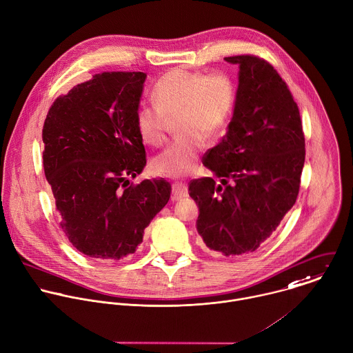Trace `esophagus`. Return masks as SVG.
Segmentation results:
<instances>
[{
	"label": "esophagus",
	"instance_id": "obj_1",
	"mask_svg": "<svg viewBox=\"0 0 353 353\" xmlns=\"http://www.w3.org/2000/svg\"><path fill=\"white\" fill-rule=\"evenodd\" d=\"M188 195V188L183 183H173L172 185V201H179Z\"/></svg>",
	"mask_w": 353,
	"mask_h": 353
}]
</instances>
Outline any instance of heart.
I'll return each instance as SVG.
<instances>
[{
	"label": "heart",
	"instance_id": "obj_1",
	"mask_svg": "<svg viewBox=\"0 0 353 353\" xmlns=\"http://www.w3.org/2000/svg\"><path fill=\"white\" fill-rule=\"evenodd\" d=\"M155 105H141L136 112V129L144 144L165 143L166 119L176 117L179 137L151 161L157 174L183 177L191 173L203 150L205 136L216 134L227 122L235 100L234 83L223 72L173 68L152 89Z\"/></svg>",
	"mask_w": 353,
	"mask_h": 353
}]
</instances>
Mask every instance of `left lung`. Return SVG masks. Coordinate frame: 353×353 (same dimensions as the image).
<instances>
[{
	"mask_svg": "<svg viewBox=\"0 0 353 353\" xmlns=\"http://www.w3.org/2000/svg\"><path fill=\"white\" fill-rule=\"evenodd\" d=\"M239 65L227 134L203 158L212 177L190 183L198 234L223 256L257 250L296 203L305 161L297 103L265 60L231 56Z\"/></svg>",
	"mask_w": 353,
	"mask_h": 353,
	"instance_id": "left-lung-1",
	"label": "left lung"
}]
</instances>
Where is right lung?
<instances>
[{"instance_id":"obj_1","label":"right lung","mask_w":353,"mask_h":353,"mask_svg":"<svg viewBox=\"0 0 353 353\" xmlns=\"http://www.w3.org/2000/svg\"><path fill=\"white\" fill-rule=\"evenodd\" d=\"M145 78L140 71L96 74L57 97L43 123V170L60 227L94 260L133 254L170 198L163 179L129 185L147 162L136 129Z\"/></svg>"}]
</instances>
